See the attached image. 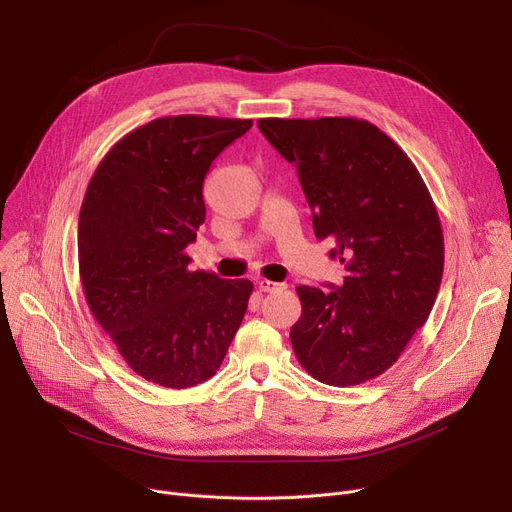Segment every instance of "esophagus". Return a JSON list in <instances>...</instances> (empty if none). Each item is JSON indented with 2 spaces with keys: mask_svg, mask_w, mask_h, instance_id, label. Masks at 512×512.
Instances as JSON below:
<instances>
[{
  "mask_svg": "<svg viewBox=\"0 0 512 512\" xmlns=\"http://www.w3.org/2000/svg\"><path fill=\"white\" fill-rule=\"evenodd\" d=\"M257 288H259V292H274V290H280L282 284L270 282V280H259V282H257Z\"/></svg>",
  "mask_w": 512,
  "mask_h": 512,
  "instance_id": "obj_1",
  "label": "esophagus"
}]
</instances>
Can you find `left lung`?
Instances as JSON below:
<instances>
[{
    "label": "left lung",
    "mask_w": 512,
    "mask_h": 512,
    "mask_svg": "<svg viewBox=\"0 0 512 512\" xmlns=\"http://www.w3.org/2000/svg\"><path fill=\"white\" fill-rule=\"evenodd\" d=\"M297 168L313 232L344 263L342 286H299L290 330L315 380L355 386L392 367L432 311L444 272L436 205L413 161L378 126L357 118L257 122Z\"/></svg>",
    "instance_id": "8db88e82"
}]
</instances>
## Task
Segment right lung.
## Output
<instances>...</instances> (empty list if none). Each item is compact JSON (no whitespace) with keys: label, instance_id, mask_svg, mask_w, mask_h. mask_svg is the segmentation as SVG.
Listing matches in <instances>:
<instances>
[{"label":"right lung","instance_id":"add662e5","mask_svg":"<svg viewBox=\"0 0 512 512\" xmlns=\"http://www.w3.org/2000/svg\"><path fill=\"white\" fill-rule=\"evenodd\" d=\"M253 120L168 116L128 132L97 166L78 218L85 297L134 373L191 388L220 369L253 284L191 272L203 180Z\"/></svg>","mask_w":512,"mask_h":512}]
</instances>
